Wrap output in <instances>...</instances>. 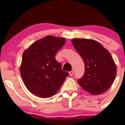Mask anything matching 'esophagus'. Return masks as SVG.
<instances>
[{"mask_svg": "<svg viewBox=\"0 0 125 125\" xmlns=\"http://www.w3.org/2000/svg\"><path fill=\"white\" fill-rule=\"evenodd\" d=\"M69 73H70V75H71V76H72V75H73V74H74V70L71 71H70Z\"/></svg>", "mask_w": 125, "mask_h": 125, "instance_id": "obj_1", "label": "esophagus"}]
</instances>
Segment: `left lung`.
<instances>
[{
	"instance_id": "1",
	"label": "left lung",
	"mask_w": 125,
	"mask_h": 125,
	"mask_svg": "<svg viewBox=\"0 0 125 125\" xmlns=\"http://www.w3.org/2000/svg\"><path fill=\"white\" fill-rule=\"evenodd\" d=\"M71 42L85 63L83 76L77 80L79 85L93 95L106 91L117 74L115 62L109 51L91 39L76 38Z\"/></svg>"
}]
</instances>
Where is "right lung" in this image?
I'll return each mask as SVG.
<instances>
[{"label":"right lung","mask_w":125,"mask_h":125,"mask_svg":"<svg viewBox=\"0 0 125 125\" xmlns=\"http://www.w3.org/2000/svg\"><path fill=\"white\" fill-rule=\"evenodd\" d=\"M65 42V38L47 36L23 52L20 73L24 84L32 94L41 98L51 97L69 75L55 58Z\"/></svg>","instance_id":"1"}]
</instances>
